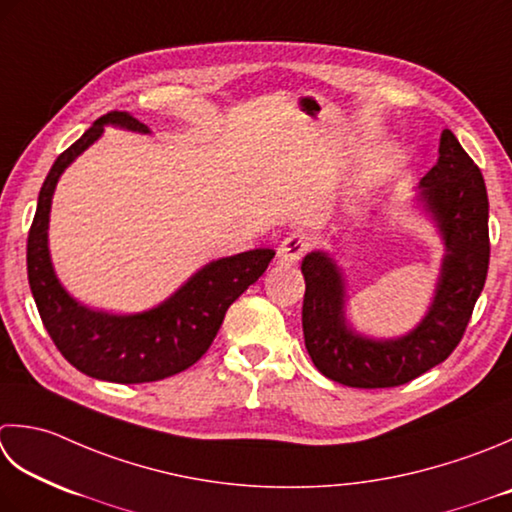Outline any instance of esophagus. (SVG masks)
Returning <instances> with one entry per match:
<instances>
[{
	"mask_svg": "<svg viewBox=\"0 0 512 512\" xmlns=\"http://www.w3.org/2000/svg\"><path fill=\"white\" fill-rule=\"evenodd\" d=\"M310 248V237L302 235V233H290L288 237H284V242L279 244L277 248V259L279 264L293 266L302 259Z\"/></svg>",
	"mask_w": 512,
	"mask_h": 512,
	"instance_id": "esophagus-1",
	"label": "esophagus"
}]
</instances>
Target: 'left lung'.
I'll return each mask as SVG.
<instances>
[{"instance_id":"8db88e82","label":"left lung","mask_w":512,"mask_h":512,"mask_svg":"<svg viewBox=\"0 0 512 512\" xmlns=\"http://www.w3.org/2000/svg\"><path fill=\"white\" fill-rule=\"evenodd\" d=\"M422 199L446 239V259L433 308L413 333L397 342H373L344 324V290L324 253L302 262L306 293L302 326L306 350L322 375L350 388H393L446 362L462 342L482 295L488 262V195L482 170L446 128L439 159L422 179Z\"/></svg>"}]
</instances>
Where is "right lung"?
<instances>
[{
    "instance_id": "add662e5",
    "label": "right lung",
    "mask_w": 512,
    "mask_h": 512,
    "mask_svg": "<svg viewBox=\"0 0 512 512\" xmlns=\"http://www.w3.org/2000/svg\"><path fill=\"white\" fill-rule=\"evenodd\" d=\"M104 124L148 133V126L130 113L110 110L55 159L39 190L28 230V284L50 339L79 373L115 384L157 382L182 373L204 357L230 304L264 275L275 253L257 248L217 259L199 270L166 304L142 315L117 317L79 306L59 286L50 266L46 246L50 197L64 168L102 135Z\"/></svg>"
}]
</instances>
